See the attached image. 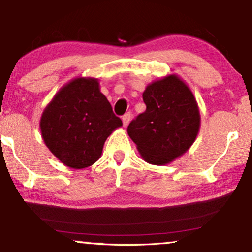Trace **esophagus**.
<instances>
[{"label":"esophagus","mask_w":252,"mask_h":252,"mask_svg":"<svg viewBox=\"0 0 252 252\" xmlns=\"http://www.w3.org/2000/svg\"><path fill=\"white\" fill-rule=\"evenodd\" d=\"M130 120H131V114H130V113H126V114L123 115V116H122V122H123V126H126L127 125H129Z\"/></svg>","instance_id":"esophagus-1"}]
</instances>
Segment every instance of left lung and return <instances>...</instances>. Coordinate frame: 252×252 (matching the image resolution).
<instances>
[{
	"label": "left lung",
	"mask_w": 252,
	"mask_h": 252,
	"mask_svg": "<svg viewBox=\"0 0 252 252\" xmlns=\"http://www.w3.org/2000/svg\"><path fill=\"white\" fill-rule=\"evenodd\" d=\"M146 111L127 126V134L146 162L166 165L182 156L200 129L197 100L185 81L168 74L142 93Z\"/></svg>",
	"instance_id": "left-lung-1"
}]
</instances>
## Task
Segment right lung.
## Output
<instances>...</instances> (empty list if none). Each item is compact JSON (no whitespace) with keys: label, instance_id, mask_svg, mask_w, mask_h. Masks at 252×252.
<instances>
[{"label":"right lung","instance_id":"1","mask_svg":"<svg viewBox=\"0 0 252 252\" xmlns=\"http://www.w3.org/2000/svg\"><path fill=\"white\" fill-rule=\"evenodd\" d=\"M51 153L67 167H88L102 156L107 137L122 126L99 89L98 79L79 77L55 94L39 122Z\"/></svg>","mask_w":252,"mask_h":252}]
</instances>
